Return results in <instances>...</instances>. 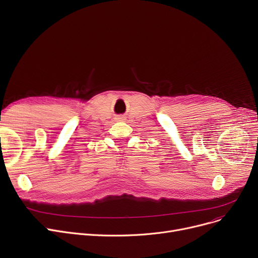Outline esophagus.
I'll return each mask as SVG.
<instances>
[{"label": "esophagus", "mask_w": 258, "mask_h": 258, "mask_svg": "<svg viewBox=\"0 0 258 258\" xmlns=\"http://www.w3.org/2000/svg\"><path fill=\"white\" fill-rule=\"evenodd\" d=\"M118 121H123V120H124V117H123V116H119V117H117L116 118Z\"/></svg>", "instance_id": "obj_1"}]
</instances>
